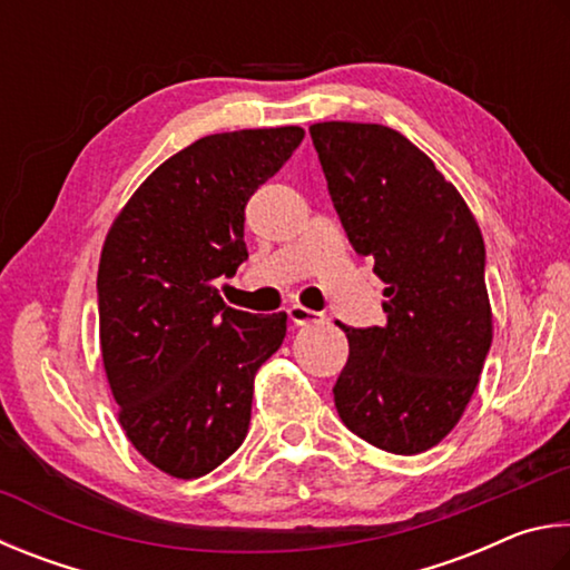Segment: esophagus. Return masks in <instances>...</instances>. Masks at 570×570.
Wrapping results in <instances>:
<instances>
[{
	"label": "esophagus",
	"mask_w": 570,
	"mask_h": 570,
	"mask_svg": "<svg viewBox=\"0 0 570 570\" xmlns=\"http://www.w3.org/2000/svg\"><path fill=\"white\" fill-rule=\"evenodd\" d=\"M287 315H291V321L295 325H315V323H323L325 321L323 313H315V311H311V307H303V305H297V303L287 307Z\"/></svg>",
	"instance_id": "1"
}]
</instances>
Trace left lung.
<instances>
[{
  "label": "left lung",
  "mask_w": 570,
  "mask_h": 570,
  "mask_svg": "<svg viewBox=\"0 0 570 570\" xmlns=\"http://www.w3.org/2000/svg\"><path fill=\"white\" fill-rule=\"evenodd\" d=\"M335 213L387 285L383 327L341 325L337 415L375 448L423 453L461 421L493 341L481 227L411 139L383 125L311 127Z\"/></svg>",
  "instance_id": "obj_1"
}]
</instances>
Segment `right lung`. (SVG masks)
<instances>
[{"label":"right lung","instance_id":"right-lung-1","mask_svg":"<svg viewBox=\"0 0 570 570\" xmlns=\"http://www.w3.org/2000/svg\"><path fill=\"white\" fill-rule=\"evenodd\" d=\"M303 127L207 135L165 159L109 227L97 273L99 345L119 425L175 478L243 445L257 367L287 315L227 307L215 279L245 247V205L303 142Z\"/></svg>","mask_w":570,"mask_h":570}]
</instances>
